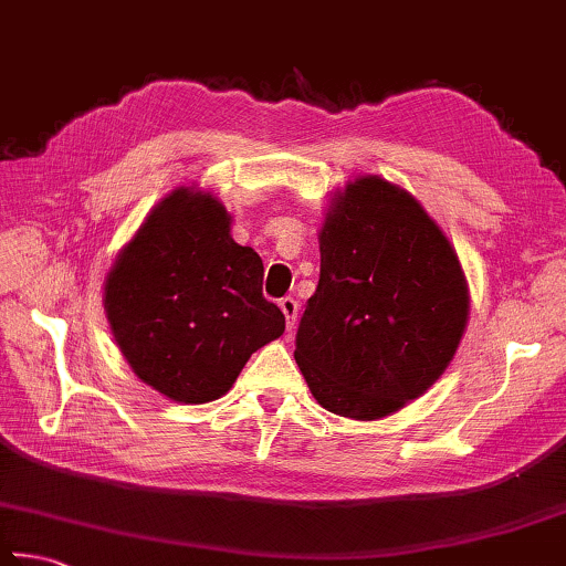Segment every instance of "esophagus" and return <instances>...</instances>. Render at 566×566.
I'll return each instance as SVG.
<instances>
[{
    "label": "esophagus",
    "mask_w": 566,
    "mask_h": 566,
    "mask_svg": "<svg viewBox=\"0 0 566 566\" xmlns=\"http://www.w3.org/2000/svg\"><path fill=\"white\" fill-rule=\"evenodd\" d=\"M280 310L286 318V328H294L296 314H300V304H296V300H292V296H284V300H280Z\"/></svg>",
    "instance_id": "esophagus-1"
}]
</instances>
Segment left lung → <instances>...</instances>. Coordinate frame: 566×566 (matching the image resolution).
I'll use <instances>...</instances> for the list:
<instances>
[{
  "label": "left lung",
  "mask_w": 566,
  "mask_h": 566,
  "mask_svg": "<svg viewBox=\"0 0 566 566\" xmlns=\"http://www.w3.org/2000/svg\"><path fill=\"white\" fill-rule=\"evenodd\" d=\"M318 252L296 364L322 408L386 418L453 361L470 316L468 276L423 205L381 176H358L328 198Z\"/></svg>",
  "instance_id": "obj_1"
}]
</instances>
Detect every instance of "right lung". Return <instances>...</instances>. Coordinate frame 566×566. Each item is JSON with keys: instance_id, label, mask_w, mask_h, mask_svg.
<instances>
[{"instance_id": "add662e5", "label": "right lung", "mask_w": 566, "mask_h": 566, "mask_svg": "<svg viewBox=\"0 0 566 566\" xmlns=\"http://www.w3.org/2000/svg\"><path fill=\"white\" fill-rule=\"evenodd\" d=\"M230 224L210 190L180 185L106 274L104 310L123 358L176 403L218 400L256 348L284 334L280 306L262 296L260 254L234 242Z\"/></svg>"}]
</instances>
